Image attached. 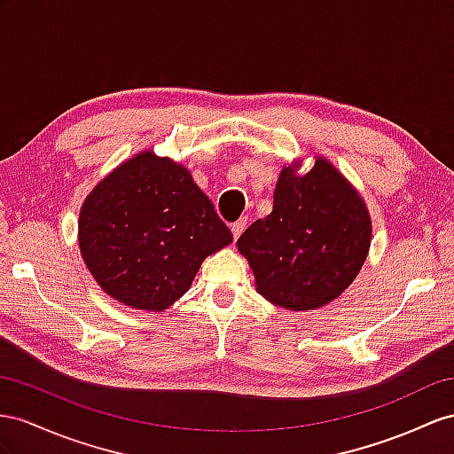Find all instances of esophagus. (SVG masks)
Returning <instances> with one entry per match:
<instances>
[{"instance_id": "1", "label": "esophagus", "mask_w": 454, "mask_h": 454, "mask_svg": "<svg viewBox=\"0 0 454 454\" xmlns=\"http://www.w3.org/2000/svg\"><path fill=\"white\" fill-rule=\"evenodd\" d=\"M246 226H247V220L246 218H239L238 223L231 224V236H234V239H238L241 236V231L246 230Z\"/></svg>"}]
</instances>
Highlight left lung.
Here are the masks:
<instances>
[{
    "label": "left lung",
    "mask_w": 454,
    "mask_h": 454,
    "mask_svg": "<svg viewBox=\"0 0 454 454\" xmlns=\"http://www.w3.org/2000/svg\"><path fill=\"white\" fill-rule=\"evenodd\" d=\"M284 167L272 213L243 231L257 292L276 307L315 310L338 299L363 269L372 223L363 197L341 172L317 157L303 176Z\"/></svg>",
    "instance_id": "obj_1"
}]
</instances>
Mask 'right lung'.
Listing matches in <instances>:
<instances>
[{"label":"right lung","mask_w":454,"mask_h":454,"mask_svg":"<svg viewBox=\"0 0 454 454\" xmlns=\"http://www.w3.org/2000/svg\"><path fill=\"white\" fill-rule=\"evenodd\" d=\"M78 243L103 292L162 312L188 292L208 254L231 243V231L188 168L144 151L86 197Z\"/></svg>","instance_id":"right-lung-1"}]
</instances>
